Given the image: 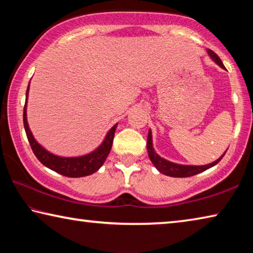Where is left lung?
<instances>
[{
    "instance_id": "left-lung-1",
    "label": "left lung",
    "mask_w": 253,
    "mask_h": 253,
    "mask_svg": "<svg viewBox=\"0 0 253 253\" xmlns=\"http://www.w3.org/2000/svg\"><path fill=\"white\" fill-rule=\"evenodd\" d=\"M208 53L210 54V57H211L214 61L217 63V65L222 68H224L223 62L221 61L219 55H217L215 52H213L212 50H208ZM147 152H148V156H149V158H151L153 164L155 165V168L160 170L161 173L168 175V176H172V177L193 176V175L199 174L201 172H203V170L212 168V166H214V165H216L217 163L222 160V157H223L225 154L224 153L223 155H222L219 160H216L215 162H213V163H211V164H208V165H203V166H188V165L174 164V163H170L169 161L164 160V158H162L161 156H158L155 153V151H154L153 144H152L151 130L148 131V136H147Z\"/></svg>"
}]
</instances>
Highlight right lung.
Listing matches in <instances>:
<instances>
[{"mask_svg":"<svg viewBox=\"0 0 253 253\" xmlns=\"http://www.w3.org/2000/svg\"><path fill=\"white\" fill-rule=\"evenodd\" d=\"M29 87L27 89V100H28ZM27 100H25L24 109H23V124L24 129L27 132L28 140L30 143L34 155L37 156L42 164L46 168L54 170L61 175H65L68 177H83L95 173L96 170L100 169V166L104 164L105 160L108 156V154L113 145L115 130H116L117 124L115 125L107 134L106 138L99 147L88 155L80 157H60L55 156L53 154L46 152L43 147H41L39 144L33 138L32 132L30 130L28 122H27Z\"/></svg>","mask_w":253,"mask_h":253,"instance_id":"obj_1","label":"right lung"}]
</instances>
